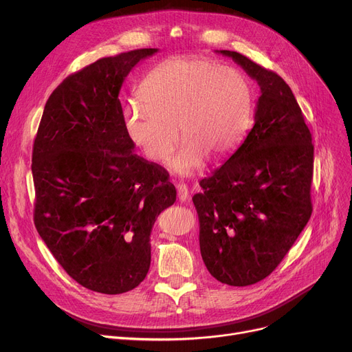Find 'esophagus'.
I'll return each mask as SVG.
<instances>
[{"mask_svg": "<svg viewBox=\"0 0 352 352\" xmlns=\"http://www.w3.org/2000/svg\"><path fill=\"white\" fill-rule=\"evenodd\" d=\"M189 197V189L186 185H183V183H180V185H177V199L180 200V202H186Z\"/></svg>", "mask_w": 352, "mask_h": 352, "instance_id": "esophagus-1", "label": "esophagus"}]
</instances>
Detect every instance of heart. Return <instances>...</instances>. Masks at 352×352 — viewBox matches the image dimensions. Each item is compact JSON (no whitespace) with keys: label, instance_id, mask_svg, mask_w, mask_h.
<instances>
[{"label":"heart","instance_id":"heart-1","mask_svg":"<svg viewBox=\"0 0 352 352\" xmlns=\"http://www.w3.org/2000/svg\"><path fill=\"white\" fill-rule=\"evenodd\" d=\"M143 103L127 104V138L152 162L169 159L180 136L185 139L172 169L190 175L205 156L221 159L242 139L252 113L248 78L236 69L202 57L164 60L143 80Z\"/></svg>","mask_w":352,"mask_h":352}]
</instances>
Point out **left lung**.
<instances>
[{
  "mask_svg": "<svg viewBox=\"0 0 352 352\" xmlns=\"http://www.w3.org/2000/svg\"><path fill=\"white\" fill-rule=\"evenodd\" d=\"M258 81L255 124L243 143L192 200L199 245L210 275L230 287H248L271 275L312 213L314 144L296 98L280 76L229 50Z\"/></svg>",
  "mask_w": 352,
  "mask_h": 352,
  "instance_id": "obj_1",
  "label": "left lung"
}]
</instances>
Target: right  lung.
<instances>
[{
	"mask_svg": "<svg viewBox=\"0 0 352 352\" xmlns=\"http://www.w3.org/2000/svg\"><path fill=\"white\" fill-rule=\"evenodd\" d=\"M157 48L100 58L48 97L32 146L34 225L76 282L100 294L136 288L150 267V232L176 189L162 166L133 153L119 93Z\"/></svg>",
	"mask_w": 352,
	"mask_h": 352,
	"instance_id": "obj_1",
	"label": "right lung"
}]
</instances>
